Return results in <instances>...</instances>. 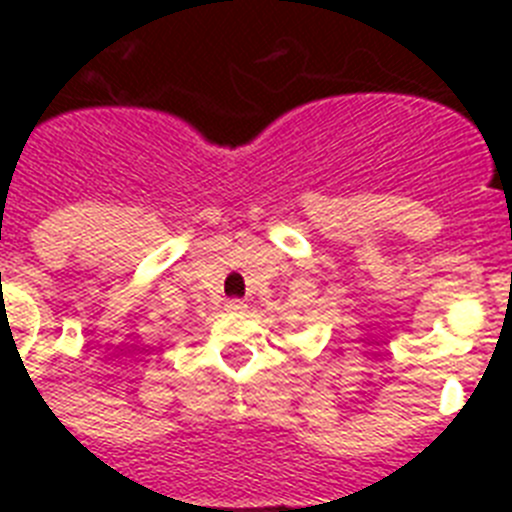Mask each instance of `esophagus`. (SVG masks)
<instances>
[{
  "mask_svg": "<svg viewBox=\"0 0 512 512\" xmlns=\"http://www.w3.org/2000/svg\"><path fill=\"white\" fill-rule=\"evenodd\" d=\"M228 310H233V312L246 310V302H243V300H228Z\"/></svg>",
  "mask_w": 512,
  "mask_h": 512,
  "instance_id": "1",
  "label": "esophagus"
}]
</instances>
